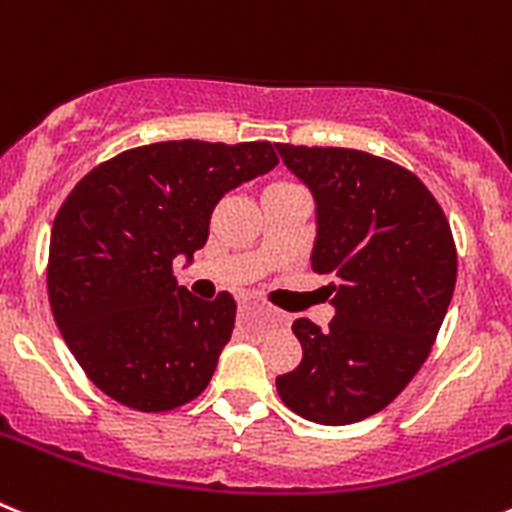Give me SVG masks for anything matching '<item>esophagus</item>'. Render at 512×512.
Segmentation results:
<instances>
[{"instance_id": "obj_1", "label": "esophagus", "mask_w": 512, "mask_h": 512, "mask_svg": "<svg viewBox=\"0 0 512 512\" xmlns=\"http://www.w3.org/2000/svg\"><path fill=\"white\" fill-rule=\"evenodd\" d=\"M248 310H256V305H241V312H248ZM264 312H266V320H269V323H274V320H277L269 310H264Z\"/></svg>"}]
</instances>
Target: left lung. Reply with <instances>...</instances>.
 <instances>
[{"label":"left lung","instance_id":"left-lung-1","mask_svg":"<svg viewBox=\"0 0 512 512\" xmlns=\"http://www.w3.org/2000/svg\"><path fill=\"white\" fill-rule=\"evenodd\" d=\"M315 200L312 271L336 310L328 330L295 320L302 361L277 377L289 410L320 425L387 408L431 354L456 284L446 215L418 176L354 148L277 143Z\"/></svg>","mask_w":512,"mask_h":512}]
</instances>
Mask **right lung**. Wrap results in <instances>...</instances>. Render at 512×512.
Segmentation results:
<instances>
[{"label": "right lung", "instance_id": "add662e5", "mask_svg": "<svg viewBox=\"0 0 512 512\" xmlns=\"http://www.w3.org/2000/svg\"><path fill=\"white\" fill-rule=\"evenodd\" d=\"M277 164L266 140H166L120 153L71 189L51 230L48 297L63 341L104 395L164 413L210 384L235 300L194 297L171 264H192L225 192Z\"/></svg>", "mask_w": 512, "mask_h": 512}]
</instances>
